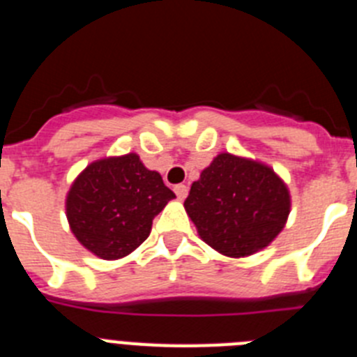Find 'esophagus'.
Wrapping results in <instances>:
<instances>
[{"label": "esophagus", "instance_id": "obj_1", "mask_svg": "<svg viewBox=\"0 0 357 357\" xmlns=\"http://www.w3.org/2000/svg\"><path fill=\"white\" fill-rule=\"evenodd\" d=\"M188 191H189V189H188V185H185V184L175 185V195L181 198V200H184V198L188 197Z\"/></svg>", "mask_w": 357, "mask_h": 357}]
</instances>
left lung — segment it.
Returning <instances> with one entry per match:
<instances>
[{
	"instance_id": "1",
	"label": "left lung",
	"mask_w": 357,
	"mask_h": 357,
	"mask_svg": "<svg viewBox=\"0 0 357 357\" xmlns=\"http://www.w3.org/2000/svg\"><path fill=\"white\" fill-rule=\"evenodd\" d=\"M184 207L209 247L245 257L268 247L284 229L291 202L272 168L220 153L193 182Z\"/></svg>"
}]
</instances>
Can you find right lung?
<instances>
[{
	"label": "right lung",
	"instance_id": "1",
	"mask_svg": "<svg viewBox=\"0 0 357 357\" xmlns=\"http://www.w3.org/2000/svg\"><path fill=\"white\" fill-rule=\"evenodd\" d=\"M175 193L162 176L128 153L89 164L66 200L69 227L78 241L102 259L125 257L150 236L153 218Z\"/></svg>",
	"mask_w": 357,
	"mask_h": 357
}]
</instances>
